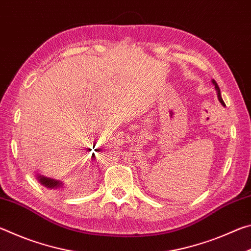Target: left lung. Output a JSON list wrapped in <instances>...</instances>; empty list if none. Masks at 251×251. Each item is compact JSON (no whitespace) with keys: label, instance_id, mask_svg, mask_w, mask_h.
I'll list each match as a JSON object with an SVG mask.
<instances>
[{"label":"left lung","instance_id":"left-lung-1","mask_svg":"<svg viewBox=\"0 0 251 251\" xmlns=\"http://www.w3.org/2000/svg\"><path fill=\"white\" fill-rule=\"evenodd\" d=\"M211 82H212V84L215 85V88H216V92H217V96H218V100H219V101H220V103H222V105H224V106H225V103H224V100H223V99H222V94H220L219 86L217 85V83H216V80H215V79H212Z\"/></svg>","mask_w":251,"mask_h":251}]
</instances>
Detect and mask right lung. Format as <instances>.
Wrapping results in <instances>:
<instances>
[{
  "mask_svg": "<svg viewBox=\"0 0 251 251\" xmlns=\"http://www.w3.org/2000/svg\"><path fill=\"white\" fill-rule=\"evenodd\" d=\"M36 178L41 185H43L46 187V188H50V189H61L63 188V186H64L63 181L54 179V178L45 177L43 175H40V174H37Z\"/></svg>",
  "mask_w": 251,
  "mask_h": 251,
  "instance_id": "right-lung-1",
  "label": "right lung"
}]
</instances>
